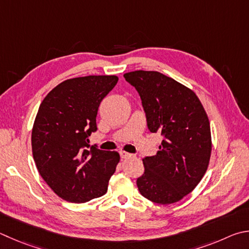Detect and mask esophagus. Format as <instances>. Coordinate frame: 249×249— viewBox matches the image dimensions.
Returning <instances> with one entry per match:
<instances>
[{"mask_svg": "<svg viewBox=\"0 0 249 249\" xmlns=\"http://www.w3.org/2000/svg\"><path fill=\"white\" fill-rule=\"evenodd\" d=\"M120 156H121L122 159H127V158L132 157V155H130V153L125 152V151H120Z\"/></svg>", "mask_w": 249, "mask_h": 249, "instance_id": "obj_1", "label": "esophagus"}]
</instances>
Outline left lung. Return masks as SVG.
Masks as SVG:
<instances>
[{
	"instance_id": "obj_1",
	"label": "left lung",
	"mask_w": 249,
	"mask_h": 249,
	"mask_svg": "<svg viewBox=\"0 0 249 249\" xmlns=\"http://www.w3.org/2000/svg\"><path fill=\"white\" fill-rule=\"evenodd\" d=\"M124 77L142 99L148 129L162 136L157 155L142 159L138 191L161 205L178 201L197 186L209 164L211 134L205 109L191 89L159 71H135Z\"/></svg>"
}]
</instances>
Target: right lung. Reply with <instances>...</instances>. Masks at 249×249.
Returning a JSON list of instances; mask_svg holds the SVG:
<instances>
[{"label":"right lung","mask_w":249,"mask_h":249,"mask_svg":"<svg viewBox=\"0 0 249 249\" xmlns=\"http://www.w3.org/2000/svg\"><path fill=\"white\" fill-rule=\"evenodd\" d=\"M116 76H85L63 81L43 99L36 116L31 146L40 175L62 199L87 202L101 197L120 161L116 151L89 150L97 132L100 102Z\"/></svg>","instance_id":"add662e5"}]
</instances>
